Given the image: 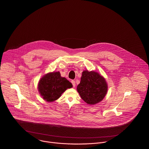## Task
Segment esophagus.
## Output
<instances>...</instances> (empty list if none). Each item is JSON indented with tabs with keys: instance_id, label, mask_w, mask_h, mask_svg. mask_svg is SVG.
Wrapping results in <instances>:
<instances>
[{
	"instance_id": "esophagus-1",
	"label": "esophagus",
	"mask_w": 149,
	"mask_h": 149,
	"mask_svg": "<svg viewBox=\"0 0 149 149\" xmlns=\"http://www.w3.org/2000/svg\"><path fill=\"white\" fill-rule=\"evenodd\" d=\"M71 82L72 84V86L74 88L75 86V81L74 80H71Z\"/></svg>"
}]
</instances>
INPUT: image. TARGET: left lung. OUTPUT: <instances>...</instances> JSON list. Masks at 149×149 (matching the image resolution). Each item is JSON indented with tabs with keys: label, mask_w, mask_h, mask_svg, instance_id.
Segmentation results:
<instances>
[{
	"label": "left lung",
	"mask_w": 149,
	"mask_h": 149,
	"mask_svg": "<svg viewBox=\"0 0 149 149\" xmlns=\"http://www.w3.org/2000/svg\"><path fill=\"white\" fill-rule=\"evenodd\" d=\"M108 89L105 79L95 71L85 70L82 72L77 91L87 104L94 105L104 98Z\"/></svg>",
	"instance_id": "left-lung-1"
}]
</instances>
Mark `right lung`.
<instances>
[{
  "label": "right lung",
  "instance_id": "add662e5",
  "mask_svg": "<svg viewBox=\"0 0 149 149\" xmlns=\"http://www.w3.org/2000/svg\"><path fill=\"white\" fill-rule=\"evenodd\" d=\"M72 86L71 83L66 78L61 77L58 71L53 72L41 79L38 91L43 99L51 102L59 98L62 93Z\"/></svg>",
  "mask_w": 149,
  "mask_h": 149
}]
</instances>
